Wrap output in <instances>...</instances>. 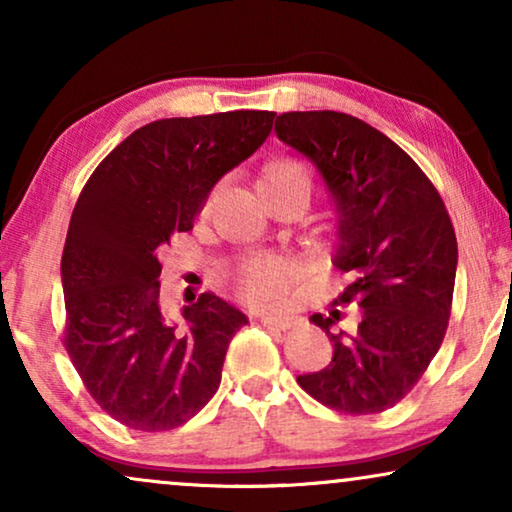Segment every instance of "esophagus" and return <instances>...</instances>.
<instances>
[{
	"label": "esophagus",
	"mask_w": 512,
	"mask_h": 512,
	"mask_svg": "<svg viewBox=\"0 0 512 512\" xmlns=\"http://www.w3.org/2000/svg\"><path fill=\"white\" fill-rule=\"evenodd\" d=\"M251 319H258L263 326H272V328L289 326V317H286V314H277V312H251Z\"/></svg>",
	"instance_id": "obj_1"
}]
</instances>
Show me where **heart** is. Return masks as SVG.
<instances>
[{
    "label": "heart",
    "instance_id": "obj_1",
    "mask_svg": "<svg viewBox=\"0 0 512 512\" xmlns=\"http://www.w3.org/2000/svg\"><path fill=\"white\" fill-rule=\"evenodd\" d=\"M279 184H296L310 191L312 177L303 160L298 158H275L263 167L261 184L258 186H279ZM237 284L244 298L254 303H265L282 296L286 284H289V270L277 258H251L240 268Z\"/></svg>",
    "mask_w": 512,
    "mask_h": 512
}]
</instances>
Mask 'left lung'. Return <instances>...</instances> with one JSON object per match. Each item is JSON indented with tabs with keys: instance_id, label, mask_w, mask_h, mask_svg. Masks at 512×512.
<instances>
[{
	"instance_id": "left-lung-1",
	"label": "left lung",
	"mask_w": 512,
	"mask_h": 512,
	"mask_svg": "<svg viewBox=\"0 0 512 512\" xmlns=\"http://www.w3.org/2000/svg\"><path fill=\"white\" fill-rule=\"evenodd\" d=\"M279 142L317 167L335 207L333 265L349 284L310 321L333 342V359L298 375L312 398L347 415H377L424 375L450 321L457 237L436 188L380 130L340 111L277 116Z\"/></svg>"
}]
</instances>
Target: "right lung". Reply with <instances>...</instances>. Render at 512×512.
<instances>
[{
    "label": "right lung",
    "instance_id": "right-lung-1",
    "mask_svg": "<svg viewBox=\"0 0 512 512\" xmlns=\"http://www.w3.org/2000/svg\"><path fill=\"white\" fill-rule=\"evenodd\" d=\"M272 121L275 111L153 121L97 165L76 200L60 265L65 347L97 405L130 429H177L219 389L230 340L249 319L209 291L179 321L165 317L158 256Z\"/></svg>",
    "mask_w": 512,
    "mask_h": 512
}]
</instances>
